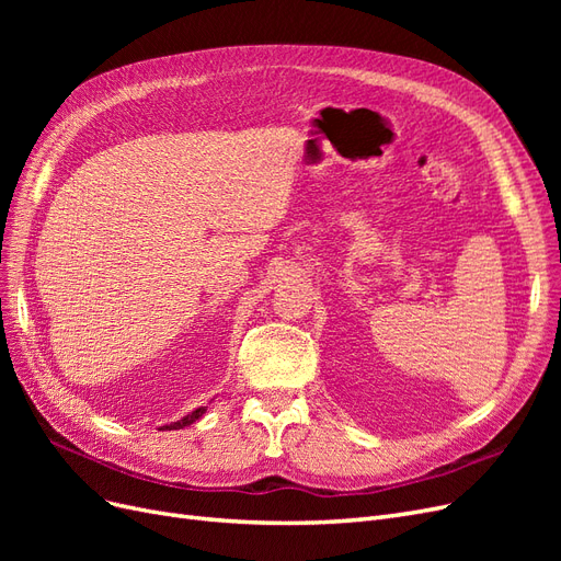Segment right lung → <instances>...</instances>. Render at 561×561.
<instances>
[{
    "mask_svg": "<svg viewBox=\"0 0 561 561\" xmlns=\"http://www.w3.org/2000/svg\"><path fill=\"white\" fill-rule=\"evenodd\" d=\"M203 414H206V407H198V410H194V412H190L186 416H182L180 421L168 423V426H163V428H165V431H180V428H184V426H192V423H194L196 419H201Z\"/></svg>",
    "mask_w": 561,
    "mask_h": 561,
    "instance_id": "obj_1",
    "label": "right lung"
}]
</instances>
